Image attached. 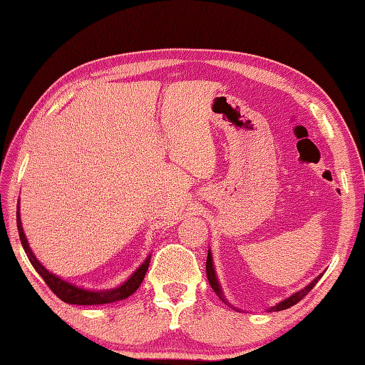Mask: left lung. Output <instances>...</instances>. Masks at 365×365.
<instances>
[{
	"mask_svg": "<svg viewBox=\"0 0 365 365\" xmlns=\"http://www.w3.org/2000/svg\"><path fill=\"white\" fill-rule=\"evenodd\" d=\"M205 269H207V277H208V282H210V287H212V289L215 290V293L218 294V297L224 301L222 294H221L220 284H218V281H216V276H215V269H213V263H212V254H210V251H208V255H207ZM319 279H320V276L317 277V279H314V281H312L311 284H309L307 287H304V289H302L301 292L292 294L290 298H287V299H285V301H282V302H279L277 306H274V307H273V311H284V309H289V307H292V306L297 304V302H299L302 298L306 297V294H307L309 292H311V290L314 289L315 284L319 282Z\"/></svg>",
	"mask_w": 365,
	"mask_h": 365,
	"instance_id": "obj_1",
	"label": "left lung"
}]
</instances>
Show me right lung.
Segmentation results:
<instances>
[{"instance_id": "right-lung-1", "label": "right lung", "mask_w": 365, "mask_h": 365, "mask_svg": "<svg viewBox=\"0 0 365 365\" xmlns=\"http://www.w3.org/2000/svg\"><path fill=\"white\" fill-rule=\"evenodd\" d=\"M17 227H19V235H20L21 246H23V250H25L26 255H28L31 265H33L37 273L42 276L45 284L50 287V290L54 294H56L59 299H63L64 302H68V304L92 306V304H108V302L125 299V298L130 297V294H133L139 289V285H141L143 281H144V276L147 273V268H149L150 257H147L143 265L135 271L133 276H131L125 284L120 285L119 289L108 290V292H88V290H83V289H78V287H75L72 284L63 281V279H61V277L51 274L50 271L45 269V267L41 265V262L36 259V255L33 254V251L29 250V245H28V240H26L25 234H23L21 222H20V208H19V212H17Z\"/></svg>"}]
</instances>
